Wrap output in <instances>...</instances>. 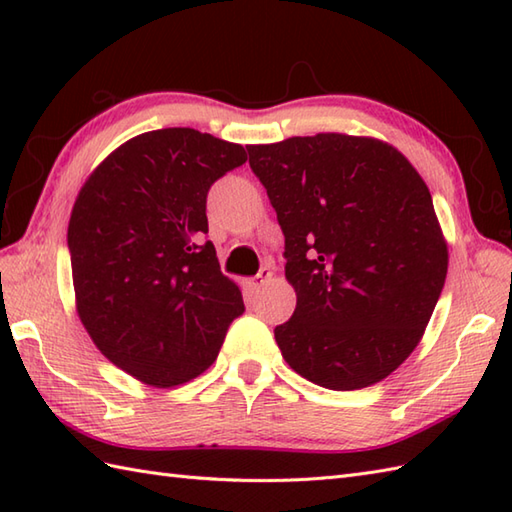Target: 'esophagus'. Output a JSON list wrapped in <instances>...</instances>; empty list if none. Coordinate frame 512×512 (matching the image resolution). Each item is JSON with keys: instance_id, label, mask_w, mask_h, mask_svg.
<instances>
[{"instance_id": "esophagus-1", "label": "esophagus", "mask_w": 512, "mask_h": 512, "mask_svg": "<svg viewBox=\"0 0 512 512\" xmlns=\"http://www.w3.org/2000/svg\"><path fill=\"white\" fill-rule=\"evenodd\" d=\"M270 277H273V273H270V268H262V270H259L257 277L246 279V288L255 292L257 288H262V286L266 284V281H270Z\"/></svg>"}]
</instances>
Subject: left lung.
<instances>
[{
	"label": "left lung",
	"mask_w": 512,
	"mask_h": 512,
	"mask_svg": "<svg viewBox=\"0 0 512 512\" xmlns=\"http://www.w3.org/2000/svg\"><path fill=\"white\" fill-rule=\"evenodd\" d=\"M286 237L295 314L286 363L334 391L387 378L416 350L449 268L429 187L378 138L317 134L248 145Z\"/></svg>",
	"instance_id": "obj_1"
}]
</instances>
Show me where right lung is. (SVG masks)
<instances>
[{"mask_svg": "<svg viewBox=\"0 0 512 512\" xmlns=\"http://www.w3.org/2000/svg\"><path fill=\"white\" fill-rule=\"evenodd\" d=\"M246 162L242 145L191 127L114 149L72 206L76 312L105 358L151 387L189 383L220 354L242 292L206 242V193Z\"/></svg>", "mask_w": 512, "mask_h": 512, "instance_id": "add662e5", "label": "right lung"}]
</instances>
